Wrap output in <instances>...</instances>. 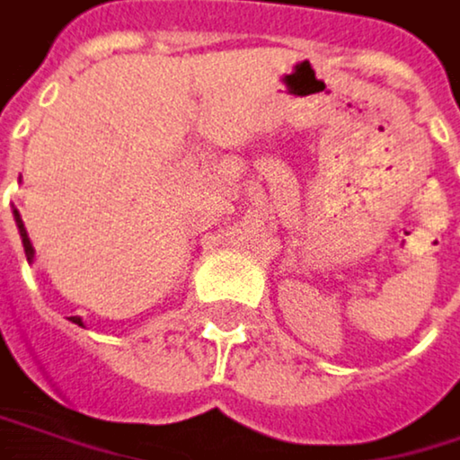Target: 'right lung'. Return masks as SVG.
Masks as SVG:
<instances>
[{"label":"right lung","mask_w":460,"mask_h":460,"mask_svg":"<svg viewBox=\"0 0 460 460\" xmlns=\"http://www.w3.org/2000/svg\"><path fill=\"white\" fill-rule=\"evenodd\" d=\"M13 217H15V226H19V234H22V245H24L27 261H32V259H35V248H32V243H30V234H27V228H24V220H22L19 209H13ZM68 320L76 323V325H82V317H68Z\"/></svg>","instance_id":"right-lung-1"}]
</instances>
